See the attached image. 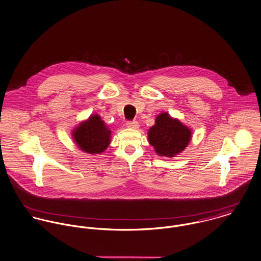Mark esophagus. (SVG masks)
I'll list each match as a JSON object with an SVG mask.
<instances>
[{
  "instance_id": "1",
  "label": "esophagus",
  "mask_w": 261,
  "mask_h": 261,
  "mask_svg": "<svg viewBox=\"0 0 261 261\" xmlns=\"http://www.w3.org/2000/svg\"><path fill=\"white\" fill-rule=\"evenodd\" d=\"M126 126L128 128H133V129H137L139 128V123L137 121H127L126 122Z\"/></svg>"
}]
</instances>
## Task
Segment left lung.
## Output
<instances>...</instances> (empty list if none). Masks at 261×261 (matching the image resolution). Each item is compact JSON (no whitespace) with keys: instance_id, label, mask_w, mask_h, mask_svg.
Instances as JSON below:
<instances>
[{"instance_id":"1","label":"left lung","mask_w":261,"mask_h":261,"mask_svg":"<svg viewBox=\"0 0 261 261\" xmlns=\"http://www.w3.org/2000/svg\"><path fill=\"white\" fill-rule=\"evenodd\" d=\"M191 134V130L180 121L168 113H161L148 132V139L158 155L174 157L187 147Z\"/></svg>"}]
</instances>
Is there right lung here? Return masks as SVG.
I'll return each instance as SVG.
<instances>
[{"label": "right lung", "mask_w": 261, "mask_h": 261, "mask_svg": "<svg viewBox=\"0 0 261 261\" xmlns=\"http://www.w3.org/2000/svg\"><path fill=\"white\" fill-rule=\"evenodd\" d=\"M110 134L111 131L95 114L77 127L73 132V138L82 151L99 154L110 144Z\"/></svg>", "instance_id": "obj_1"}]
</instances>
